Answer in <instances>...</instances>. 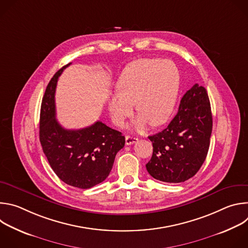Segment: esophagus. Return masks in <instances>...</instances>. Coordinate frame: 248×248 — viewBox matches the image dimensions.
<instances>
[{
  "instance_id": "1",
  "label": "esophagus",
  "mask_w": 248,
  "mask_h": 248,
  "mask_svg": "<svg viewBox=\"0 0 248 248\" xmlns=\"http://www.w3.org/2000/svg\"><path fill=\"white\" fill-rule=\"evenodd\" d=\"M137 141V138L135 136H130V135H125V144L126 145H131L135 143Z\"/></svg>"
}]
</instances>
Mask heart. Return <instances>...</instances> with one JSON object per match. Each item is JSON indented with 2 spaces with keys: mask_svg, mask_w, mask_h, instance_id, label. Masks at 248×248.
I'll return each mask as SVG.
<instances>
[{
  "mask_svg": "<svg viewBox=\"0 0 248 248\" xmlns=\"http://www.w3.org/2000/svg\"><path fill=\"white\" fill-rule=\"evenodd\" d=\"M180 70L170 60L139 59L130 62L118 81L108 108L112 121L122 124L132 114L133 103L140 114L135 122L139 129L149 122L158 126L170 117L180 90Z\"/></svg>",
  "mask_w": 248,
  "mask_h": 248,
  "instance_id": "b5f03b06",
  "label": "heart"
}]
</instances>
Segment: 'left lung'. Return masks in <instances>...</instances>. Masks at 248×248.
Masks as SVG:
<instances>
[{"mask_svg": "<svg viewBox=\"0 0 248 248\" xmlns=\"http://www.w3.org/2000/svg\"><path fill=\"white\" fill-rule=\"evenodd\" d=\"M212 113L208 93L194 84L181 100L178 114L169 125L148 136L153 144L146 164L154 179L165 183H184L204 163L212 133Z\"/></svg>", "mask_w": 248, "mask_h": 248, "instance_id": "left-lung-1", "label": "left lung"}]
</instances>
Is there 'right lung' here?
Returning a JSON list of instances; mask_svg holds the SVG:
<instances>
[{
	"instance_id": "1",
	"label": "right lung",
	"mask_w": 248,
	"mask_h": 248,
	"mask_svg": "<svg viewBox=\"0 0 248 248\" xmlns=\"http://www.w3.org/2000/svg\"><path fill=\"white\" fill-rule=\"evenodd\" d=\"M62 66L50 80L41 104L39 137L48 162L64 184L90 188L109 175L117 153L124 146L122 132L96 122L81 129H65L56 120L55 92Z\"/></svg>"
}]
</instances>
